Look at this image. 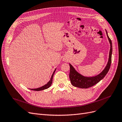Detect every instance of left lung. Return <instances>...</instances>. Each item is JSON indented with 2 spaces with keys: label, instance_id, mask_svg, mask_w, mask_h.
Returning <instances> with one entry per match:
<instances>
[{
  "label": "left lung",
  "instance_id": "1",
  "mask_svg": "<svg viewBox=\"0 0 122 122\" xmlns=\"http://www.w3.org/2000/svg\"><path fill=\"white\" fill-rule=\"evenodd\" d=\"M107 36L110 45V48L109 51V58L107 64L106 66L104 69L99 74L93 77H86L80 74V73L77 72L73 66L69 64L70 67V71L69 77L72 86L75 87H77L81 88H87L94 86V85L98 83L108 73L110 67L112 62V42L110 39L107 34V32L106 30Z\"/></svg>",
  "mask_w": 122,
  "mask_h": 122
}]
</instances>
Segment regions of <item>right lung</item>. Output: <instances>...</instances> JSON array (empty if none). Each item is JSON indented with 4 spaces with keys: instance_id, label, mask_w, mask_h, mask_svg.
Masks as SVG:
<instances>
[{
    "instance_id": "obj_1",
    "label": "right lung",
    "mask_w": 122,
    "mask_h": 122,
    "mask_svg": "<svg viewBox=\"0 0 122 122\" xmlns=\"http://www.w3.org/2000/svg\"><path fill=\"white\" fill-rule=\"evenodd\" d=\"M55 70H56V69H55L54 70V71L52 74V76H51V77L50 78V80H49V82H48L47 84H46L45 85H44V86L40 87H39V88H33V89H30L31 90H33V91H42V90H45V89H47V88H49L51 86V84H52V79H53V75L55 73Z\"/></svg>"
}]
</instances>
